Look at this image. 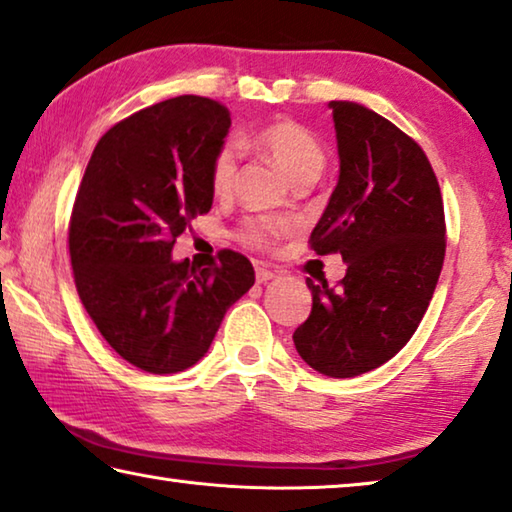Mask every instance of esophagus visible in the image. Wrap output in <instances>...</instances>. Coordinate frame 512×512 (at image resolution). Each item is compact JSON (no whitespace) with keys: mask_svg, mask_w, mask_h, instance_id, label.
Segmentation results:
<instances>
[{"mask_svg":"<svg viewBox=\"0 0 512 512\" xmlns=\"http://www.w3.org/2000/svg\"><path fill=\"white\" fill-rule=\"evenodd\" d=\"M273 278H278V273L271 269H264V266H257V282H269Z\"/></svg>","mask_w":512,"mask_h":512,"instance_id":"obj_1","label":"esophagus"}]
</instances>
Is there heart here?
Instances as JSON below:
<instances>
[{"mask_svg": "<svg viewBox=\"0 0 512 512\" xmlns=\"http://www.w3.org/2000/svg\"><path fill=\"white\" fill-rule=\"evenodd\" d=\"M243 148H250L264 157L273 159L275 164L282 168L291 182H314L321 175L323 166H326V150H323L321 141L307 129L305 125L296 123L289 118L271 120L255 132L241 136ZM237 170H239V150L232 141H225L218 145L212 161H209V189L216 198H230L237 184ZM282 223L273 221V218H248L243 221L239 237L246 241L248 246L266 248L280 237Z\"/></svg>", "mask_w": 512, "mask_h": 512, "instance_id": "heart-1", "label": "heart"}]
</instances>
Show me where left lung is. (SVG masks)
Returning a JSON list of instances; mask_svg holds the SVG:
<instances>
[{"mask_svg":"<svg viewBox=\"0 0 512 512\" xmlns=\"http://www.w3.org/2000/svg\"><path fill=\"white\" fill-rule=\"evenodd\" d=\"M339 182L310 248L339 253L335 287L307 278L312 312L294 332L300 358L330 378H353L392 360L415 335L440 278L446 223L426 152L380 113L330 102Z\"/></svg>","mask_w":512,"mask_h":512,"instance_id":"8db88e82","label":"left lung"}]
</instances>
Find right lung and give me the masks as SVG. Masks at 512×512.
<instances>
[{
  "label": "right lung",
  "instance_id": "obj_1",
  "mask_svg": "<svg viewBox=\"0 0 512 512\" xmlns=\"http://www.w3.org/2000/svg\"><path fill=\"white\" fill-rule=\"evenodd\" d=\"M227 129L225 104L170 97L113 125L79 184L68 225L77 294L113 351L143 371L193 367L227 307L255 285L253 264L234 250L209 269L170 259L212 209L209 161Z\"/></svg>",
  "mask_w": 512,
  "mask_h": 512
}]
</instances>
